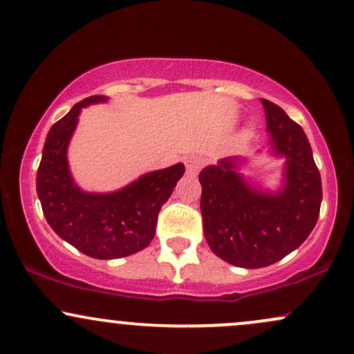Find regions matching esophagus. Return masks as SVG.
Listing matches in <instances>:
<instances>
[{
  "label": "esophagus",
  "mask_w": 354,
  "mask_h": 354,
  "mask_svg": "<svg viewBox=\"0 0 354 354\" xmlns=\"http://www.w3.org/2000/svg\"><path fill=\"white\" fill-rule=\"evenodd\" d=\"M185 165H186V171L188 174H198V171L203 168V165H205V161H203V158L200 156H186L185 158Z\"/></svg>",
  "instance_id": "34e87169"
}]
</instances>
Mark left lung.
<instances>
[{"label":"left lung","instance_id":"left-lung-1","mask_svg":"<svg viewBox=\"0 0 354 354\" xmlns=\"http://www.w3.org/2000/svg\"><path fill=\"white\" fill-rule=\"evenodd\" d=\"M274 154L286 158L278 193L251 188L225 158L200 173L203 231L214 254L239 268H265L310 236L319 216L321 176L303 128L263 100Z\"/></svg>","mask_w":354,"mask_h":354}]
</instances>
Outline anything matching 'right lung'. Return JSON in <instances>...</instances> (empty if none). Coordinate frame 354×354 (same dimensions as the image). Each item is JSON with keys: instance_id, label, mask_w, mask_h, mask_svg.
<instances>
[{"instance_id": "add662e5", "label": "right lung", "mask_w": 354, "mask_h": 354, "mask_svg": "<svg viewBox=\"0 0 354 354\" xmlns=\"http://www.w3.org/2000/svg\"><path fill=\"white\" fill-rule=\"evenodd\" d=\"M106 101L89 96L51 126L36 174V191L48 225L64 241L96 259L135 254L151 243L161 206L185 173L178 163L141 176L115 193H86L73 181L66 149L81 108Z\"/></svg>"}]
</instances>
